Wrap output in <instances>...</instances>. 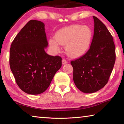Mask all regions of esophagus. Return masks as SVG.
<instances>
[{"label":"esophagus","mask_w":124,"mask_h":124,"mask_svg":"<svg viewBox=\"0 0 124 124\" xmlns=\"http://www.w3.org/2000/svg\"><path fill=\"white\" fill-rule=\"evenodd\" d=\"M62 63L63 64H65L67 63H68V62H67V61L66 60L63 59L62 61Z\"/></svg>","instance_id":"34e87169"}]
</instances>
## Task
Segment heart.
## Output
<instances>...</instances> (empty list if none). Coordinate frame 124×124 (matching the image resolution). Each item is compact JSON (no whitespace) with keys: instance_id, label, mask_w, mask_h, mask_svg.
<instances>
[{"instance_id":"heart-1","label":"heart","mask_w":124,"mask_h":124,"mask_svg":"<svg viewBox=\"0 0 124 124\" xmlns=\"http://www.w3.org/2000/svg\"><path fill=\"white\" fill-rule=\"evenodd\" d=\"M92 31L89 26L73 24L58 31L55 40L50 39V46L55 51L60 50L58 44L65 47L67 54L71 57H78L89 50L92 39Z\"/></svg>"}]
</instances>
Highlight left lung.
<instances>
[{
    "instance_id": "8db88e82",
    "label": "left lung",
    "mask_w": 124,
    "mask_h": 124,
    "mask_svg": "<svg viewBox=\"0 0 124 124\" xmlns=\"http://www.w3.org/2000/svg\"><path fill=\"white\" fill-rule=\"evenodd\" d=\"M93 17L94 33L89 50L70 62L75 85L84 93L95 92L107 84L116 57L112 35L101 21Z\"/></svg>"
}]
</instances>
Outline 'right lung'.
Returning a JSON list of instances; mask_svg holds the SVG:
<instances>
[{
    "instance_id": "add662e5",
    "label": "right lung",
    "mask_w": 124,
    "mask_h": 124,
    "mask_svg": "<svg viewBox=\"0 0 124 124\" xmlns=\"http://www.w3.org/2000/svg\"><path fill=\"white\" fill-rule=\"evenodd\" d=\"M47 45L45 24L37 20L27 22L12 42L10 69L17 84L27 93L44 92L62 66L60 56L46 53Z\"/></svg>"
}]
</instances>
